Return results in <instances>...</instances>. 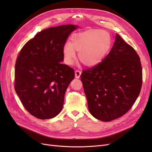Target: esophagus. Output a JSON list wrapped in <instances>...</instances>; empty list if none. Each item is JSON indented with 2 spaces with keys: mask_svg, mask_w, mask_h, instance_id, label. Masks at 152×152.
Instances as JSON below:
<instances>
[{
  "mask_svg": "<svg viewBox=\"0 0 152 152\" xmlns=\"http://www.w3.org/2000/svg\"><path fill=\"white\" fill-rule=\"evenodd\" d=\"M81 73H82V72H80V70H76L75 72V77L77 78V79H79L80 76L81 75Z\"/></svg>",
  "mask_w": 152,
  "mask_h": 152,
  "instance_id": "obj_1",
  "label": "esophagus"
}]
</instances>
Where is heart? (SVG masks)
Listing matches in <instances>:
<instances>
[{"label": "heart", "instance_id": "1", "mask_svg": "<svg viewBox=\"0 0 152 152\" xmlns=\"http://www.w3.org/2000/svg\"><path fill=\"white\" fill-rule=\"evenodd\" d=\"M112 47V38L108 32L98 29H89L72 35L71 42L64 45L65 61L72 65L78 53L79 61L86 66L99 65L108 54Z\"/></svg>", "mask_w": 152, "mask_h": 152}]
</instances>
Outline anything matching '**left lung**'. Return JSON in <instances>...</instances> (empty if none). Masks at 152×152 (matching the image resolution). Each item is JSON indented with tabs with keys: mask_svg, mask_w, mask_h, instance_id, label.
Segmentation results:
<instances>
[{
	"mask_svg": "<svg viewBox=\"0 0 152 152\" xmlns=\"http://www.w3.org/2000/svg\"><path fill=\"white\" fill-rule=\"evenodd\" d=\"M80 79L91 114L99 121H111L127 113L140 93V56L117 34L109 54L99 65L82 71Z\"/></svg>",
	"mask_w": 152,
	"mask_h": 152,
	"instance_id": "obj_1",
	"label": "left lung"
}]
</instances>
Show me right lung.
<instances>
[{
	"label": "right lung",
	"mask_w": 152,
	"mask_h": 152,
	"mask_svg": "<svg viewBox=\"0 0 152 152\" xmlns=\"http://www.w3.org/2000/svg\"><path fill=\"white\" fill-rule=\"evenodd\" d=\"M73 25L50 27L37 34L21 49L15 73V89L31 115L52 118L61 111L67 87L75 77L73 69L61 64L63 48Z\"/></svg>",
	"instance_id": "add662e5"
}]
</instances>
